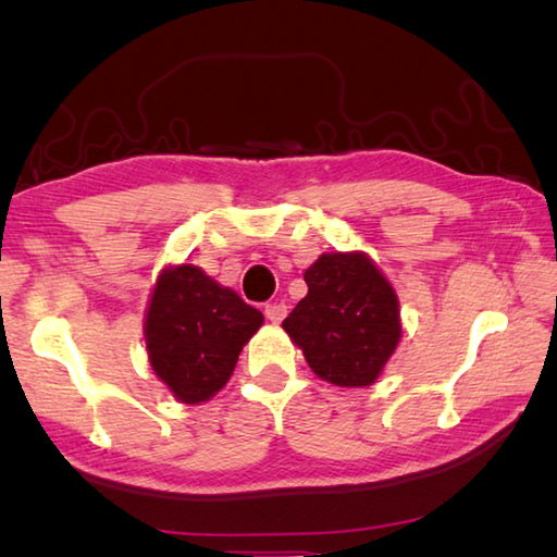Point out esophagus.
I'll list each match as a JSON object with an SVG mask.
<instances>
[{"label": "esophagus", "mask_w": 557, "mask_h": 557, "mask_svg": "<svg viewBox=\"0 0 557 557\" xmlns=\"http://www.w3.org/2000/svg\"><path fill=\"white\" fill-rule=\"evenodd\" d=\"M263 313H267V318L271 320V323H273V325H278V323H281V320H284V318H286V313H288V310H286V306H284V304H269L267 308H263Z\"/></svg>", "instance_id": "esophagus-1"}]
</instances>
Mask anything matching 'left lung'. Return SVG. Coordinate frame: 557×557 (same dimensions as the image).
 <instances>
[{
  "label": "left lung",
  "mask_w": 557,
  "mask_h": 557,
  "mask_svg": "<svg viewBox=\"0 0 557 557\" xmlns=\"http://www.w3.org/2000/svg\"><path fill=\"white\" fill-rule=\"evenodd\" d=\"M304 278L308 296L284 330L308 367L335 386L374 384L401 339L394 286L364 251L323 253Z\"/></svg>",
  "instance_id": "8db88e82"
}]
</instances>
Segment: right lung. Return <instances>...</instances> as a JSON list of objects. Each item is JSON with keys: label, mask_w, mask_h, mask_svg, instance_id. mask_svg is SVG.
Segmentation results:
<instances>
[{"label": "right lung", "mask_w": 557, "mask_h": 557, "mask_svg": "<svg viewBox=\"0 0 557 557\" xmlns=\"http://www.w3.org/2000/svg\"><path fill=\"white\" fill-rule=\"evenodd\" d=\"M263 323L257 308L193 263L156 278L144 337L153 374L181 404H202L230 382L242 347Z\"/></svg>", "instance_id": "add662e5"}]
</instances>
